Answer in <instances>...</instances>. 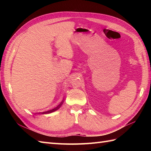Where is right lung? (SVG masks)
<instances>
[{
  "mask_svg": "<svg viewBox=\"0 0 151 151\" xmlns=\"http://www.w3.org/2000/svg\"><path fill=\"white\" fill-rule=\"evenodd\" d=\"M63 101H62V102H61V103H60L58 106H56V108H54L52 109V110H49V111H44V112H41V113H40V114H50V113H52V112H53V111H56L57 110H58V109L60 108L61 105H62V104H63Z\"/></svg>",
  "mask_w": 151,
  "mask_h": 151,
  "instance_id": "1",
  "label": "right lung"
}]
</instances>
